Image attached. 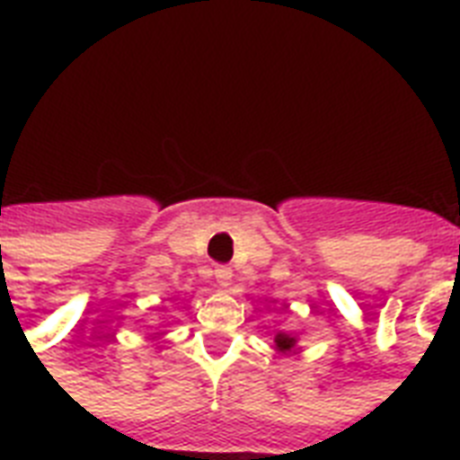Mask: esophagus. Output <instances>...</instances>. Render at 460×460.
Masks as SVG:
<instances>
[{"label": "esophagus", "mask_w": 460, "mask_h": 460, "mask_svg": "<svg viewBox=\"0 0 460 460\" xmlns=\"http://www.w3.org/2000/svg\"><path fill=\"white\" fill-rule=\"evenodd\" d=\"M231 277H234V272H231V267H226V265L215 267V279H217V284H219V287H224V288L229 287Z\"/></svg>", "instance_id": "esophagus-1"}]
</instances>
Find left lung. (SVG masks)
I'll list each match as a JSON object with an SVG mask.
<instances>
[{
  "instance_id": "left-lung-1",
  "label": "left lung",
  "mask_w": 460,
  "mask_h": 460,
  "mask_svg": "<svg viewBox=\"0 0 460 460\" xmlns=\"http://www.w3.org/2000/svg\"><path fill=\"white\" fill-rule=\"evenodd\" d=\"M274 343H277V350H281V353H288V350H294L296 336L287 334V332H279V334L274 336Z\"/></svg>"
}]
</instances>
